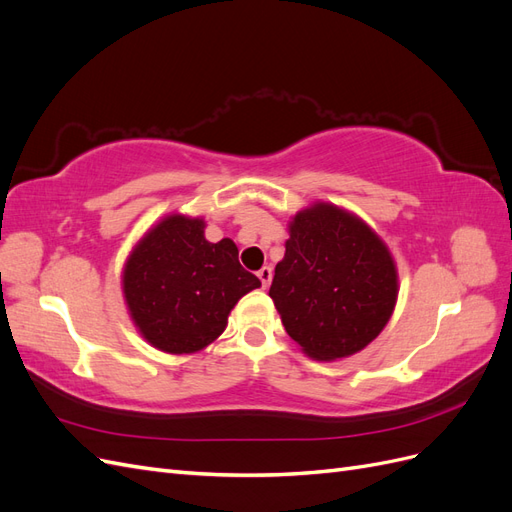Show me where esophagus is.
Instances as JSON below:
<instances>
[{"instance_id": "34e87169", "label": "esophagus", "mask_w": 512, "mask_h": 512, "mask_svg": "<svg viewBox=\"0 0 512 512\" xmlns=\"http://www.w3.org/2000/svg\"><path fill=\"white\" fill-rule=\"evenodd\" d=\"M258 280L262 282V288H267L271 284V280H273V269L271 267H262L258 271Z\"/></svg>"}]
</instances>
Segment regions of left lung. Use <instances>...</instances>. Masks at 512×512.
<instances>
[{"instance_id": "obj_1", "label": "left lung", "mask_w": 512, "mask_h": 512, "mask_svg": "<svg viewBox=\"0 0 512 512\" xmlns=\"http://www.w3.org/2000/svg\"><path fill=\"white\" fill-rule=\"evenodd\" d=\"M269 297L307 356L335 361L386 327L397 301L395 262L367 224L318 203L290 222Z\"/></svg>"}]
</instances>
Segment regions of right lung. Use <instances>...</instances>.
Here are the masks:
<instances>
[{"label":"right lung","instance_id":"1","mask_svg":"<svg viewBox=\"0 0 512 512\" xmlns=\"http://www.w3.org/2000/svg\"><path fill=\"white\" fill-rule=\"evenodd\" d=\"M205 222L168 215L128 258L123 294L151 346L190 354L222 335L230 309L260 280L239 265L230 239L209 243Z\"/></svg>","mask_w":512,"mask_h":512}]
</instances>
